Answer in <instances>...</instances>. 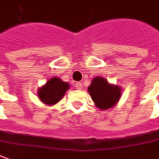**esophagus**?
<instances>
[{"label": "esophagus", "instance_id": "1", "mask_svg": "<svg viewBox=\"0 0 159 159\" xmlns=\"http://www.w3.org/2000/svg\"><path fill=\"white\" fill-rule=\"evenodd\" d=\"M75 88L77 89H83V84L82 83H76L75 84Z\"/></svg>", "mask_w": 159, "mask_h": 159}]
</instances>
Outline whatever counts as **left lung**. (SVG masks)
Segmentation results:
<instances>
[{
	"instance_id": "1",
	"label": "left lung",
	"mask_w": 159,
	"mask_h": 159,
	"mask_svg": "<svg viewBox=\"0 0 159 159\" xmlns=\"http://www.w3.org/2000/svg\"><path fill=\"white\" fill-rule=\"evenodd\" d=\"M88 91L96 106L102 111L115 106L121 98L120 87L109 84L101 76H97L92 80Z\"/></svg>"
}]
</instances>
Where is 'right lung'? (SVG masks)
Returning a JSON list of instances; mask_svg holds the SVG:
<instances>
[{"mask_svg":"<svg viewBox=\"0 0 159 159\" xmlns=\"http://www.w3.org/2000/svg\"><path fill=\"white\" fill-rule=\"evenodd\" d=\"M70 89V84L57 76L52 77L37 90L39 99L45 104L54 105L61 100Z\"/></svg>","mask_w":159,"mask_h":159,"instance_id":"add662e5","label":"right lung"}]
</instances>
